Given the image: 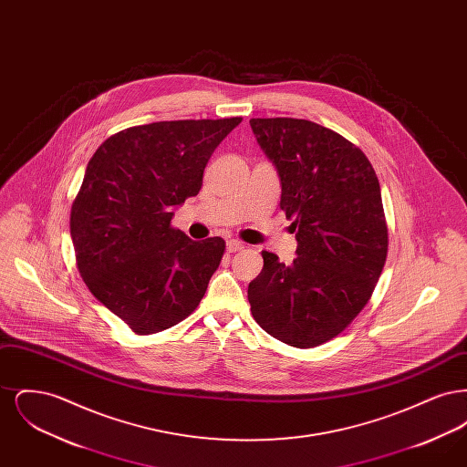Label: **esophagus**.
<instances>
[{"label": "esophagus", "mask_w": 467, "mask_h": 467, "mask_svg": "<svg viewBox=\"0 0 467 467\" xmlns=\"http://www.w3.org/2000/svg\"><path fill=\"white\" fill-rule=\"evenodd\" d=\"M244 242H240V240H229L227 242V250L233 254V252H240V250H244Z\"/></svg>", "instance_id": "34e87169"}]
</instances>
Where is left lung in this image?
I'll return each instance as SVG.
<instances>
[{"instance_id":"left-lung-1","label":"left lung","mask_w":467,"mask_h":467,"mask_svg":"<svg viewBox=\"0 0 467 467\" xmlns=\"http://www.w3.org/2000/svg\"><path fill=\"white\" fill-rule=\"evenodd\" d=\"M282 180L280 206L296 231L292 266L263 250L248 285L255 322L296 348L343 333L377 287L389 252L377 173L352 141L305 119H250Z\"/></svg>"}]
</instances>
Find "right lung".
Listing matches in <instances>:
<instances>
[{
	"mask_svg": "<svg viewBox=\"0 0 467 467\" xmlns=\"http://www.w3.org/2000/svg\"><path fill=\"white\" fill-rule=\"evenodd\" d=\"M240 122L133 126L90 157L69 213L77 267L92 296L133 333H161L187 318L221 265L223 238H187L171 227V208L200 192L208 159Z\"/></svg>",
	"mask_w": 467,
	"mask_h": 467,
	"instance_id": "obj_1",
	"label": "right lung"
}]
</instances>
